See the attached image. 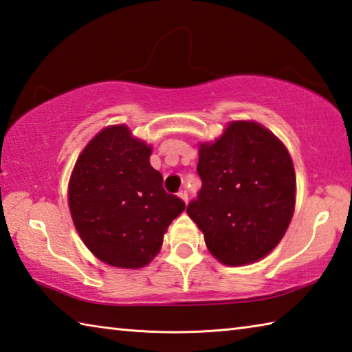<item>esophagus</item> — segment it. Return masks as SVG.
<instances>
[{"label":"esophagus","instance_id":"34e87169","mask_svg":"<svg viewBox=\"0 0 352 352\" xmlns=\"http://www.w3.org/2000/svg\"><path fill=\"white\" fill-rule=\"evenodd\" d=\"M178 197L182 198V200H184V201H188V189L186 188H183V189H180V192H178Z\"/></svg>","mask_w":352,"mask_h":352}]
</instances>
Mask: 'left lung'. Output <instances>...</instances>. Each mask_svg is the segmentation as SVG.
Returning a JSON list of instances; mask_svg holds the SVG:
<instances>
[{
  "label": "left lung",
  "instance_id": "obj_1",
  "mask_svg": "<svg viewBox=\"0 0 352 352\" xmlns=\"http://www.w3.org/2000/svg\"><path fill=\"white\" fill-rule=\"evenodd\" d=\"M198 155L201 189L186 212L210 254L229 266L263 258L294 212L296 174L286 148L263 126L234 121Z\"/></svg>",
  "mask_w": 352,
  "mask_h": 352
}]
</instances>
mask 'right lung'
I'll use <instances>...</instances> for the list:
<instances>
[{"label":"right lung","mask_w":352,"mask_h":352,"mask_svg":"<svg viewBox=\"0 0 352 352\" xmlns=\"http://www.w3.org/2000/svg\"><path fill=\"white\" fill-rule=\"evenodd\" d=\"M151 148L126 126L95 137L70 177L69 206L81 240L117 267H142L155 257L170 221L186 204L168 194L149 163Z\"/></svg>","instance_id":"add662e5"}]
</instances>
